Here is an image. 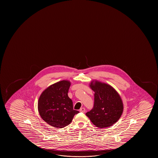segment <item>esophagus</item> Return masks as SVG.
I'll use <instances>...</instances> for the list:
<instances>
[{"label":"esophagus","instance_id":"obj_1","mask_svg":"<svg viewBox=\"0 0 158 158\" xmlns=\"http://www.w3.org/2000/svg\"><path fill=\"white\" fill-rule=\"evenodd\" d=\"M79 111H80V112H81L84 113L85 112V108H84V107H82V108H80Z\"/></svg>","mask_w":158,"mask_h":158}]
</instances>
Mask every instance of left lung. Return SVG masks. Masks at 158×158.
<instances>
[{"mask_svg": "<svg viewBox=\"0 0 158 158\" xmlns=\"http://www.w3.org/2000/svg\"><path fill=\"white\" fill-rule=\"evenodd\" d=\"M89 87L94 92V103L93 109L86 115L100 128L114 125L123 112V102L119 93L110 85L97 80L91 81Z\"/></svg>", "mask_w": 158, "mask_h": 158, "instance_id": "8db88e82", "label": "left lung"}]
</instances>
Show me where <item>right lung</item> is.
Here are the masks:
<instances>
[{"label":"right lung","mask_w":158,"mask_h":158,"mask_svg":"<svg viewBox=\"0 0 158 158\" xmlns=\"http://www.w3.org/2000/svg\"><path fill=\"white\" fill-rule=\"evenodd\" d=\"M70 86L69 80H61L49 86L39 97V114L46 123L56 128L69 125L79 112L73 110V102L68 96Z\"/></svg>","instance_id":"right-lung-1"}]
</instances>
